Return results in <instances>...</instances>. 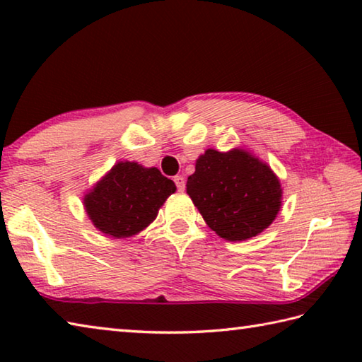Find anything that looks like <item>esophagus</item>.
Wrapping results in <instances>:
<instances>
[{
  "instance_id": "obj_1",
  "label": "esophagus",
  "mask_w": 362,
  "mask_h": 362,
  "mask_svg": "<svg viewBox=\"0 0 362 362\" xmlns=\"http://www.w3.org/2000/svg\"><path fill=\"white\" fill-rule=\"evenodd\" d=\"M174 182H175L177 188H179V192H183V189H185V177H183V175H175L174 177Z\"/></svg>"
}]
</instances>
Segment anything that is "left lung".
<instances>
[{
  "label": "left lung",
  "instance_id": "8db88e82",
  "mask_svg": "<svg viewBox=\"0 0 362 362\" xmlns=\"http://www.w3.org/2000/svg\"><path fill=\"white\" fill-rule=\"evenodd\" d=\"M187 193L209 228L226 241L257 236L281 209L279 179L252 153L206 150L196 159Z\"/></svg>",
  "mask_w": 362,
  "mask_h": 362
}]
</instances>
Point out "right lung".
<instances>
[{
    "mask_svg": "<svg viewBox=\"0 0 362 362\" xmlns=\"http://www.w3.org/2000/svg\"><path fill=\"white\" fill-rule=\"evenodd\" d=\"M175 183L156 168L119 161L84 196L90 222L112 238H129L156 218Z\"/></svg>",
    "mask_w": 362,
    "mask_h": 362,
    "instance_id": "obj_1",
    "label": "right lung"
}]
</instances>
